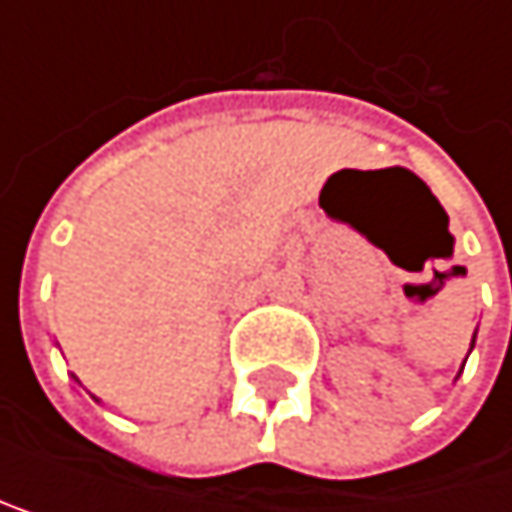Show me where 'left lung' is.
<instances>
[{
	"instance_id": "left-lung-1",
	"label": "left lung",
	"mask_w": 512,
	"mask_h": 512,
	"mask_svg": "<svg viewBox=\"0 0 512 512\" xmlns=\"http://www.w3.org/2000/svg\"><path fill=\"white\" fill-rule=\"evenodd\" d=\"M473 342H476V332H473V339H470V351H473ZM467 363V360H464Z\"/></svg>"
}]
</instances>
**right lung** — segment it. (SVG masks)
Returning a JSON list of instances; mask_svg holds the SVG:
<instances>
[{
    "label": "right lung",
    "instance_id": "1",
    "mask_svg": "<svg viewBox=\"0 0 512 512\" xmlns=\"http://www.w3.org/2000/svg\"><path fill=\"white\" fill-rule=\"evenodd\" d=\"M94 400H97V397H94ZM97 403H100V400H97Z\"/></svg>",
    "mask_w": 512,
    "mask_h": 512
}]
</instances>
